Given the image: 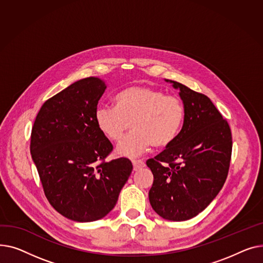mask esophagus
<instances>
[{"mask_svg": "<svg viewBox=\"0 0 263 263\" xmlns=\"http://www.w3.org/2000/svg\"><path fill=\"white\" fill-rule=\"evenodd\" d=\"M133 165H134L135 171H138V170L144 167L145 163L142 160H133Z\"/></svg>", "mask_w": 263, "mask_h": 263, "instance_id": "1", "label": "esophagus"}]
</instances>
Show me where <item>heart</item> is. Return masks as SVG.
Masks as SVG:
<instances>
[{
  "mask_svg": "<svg viewBox=\"0 0 263 263\" xmlns=\"http://www.w3.org/2000/svg\"><path fill=\"white\" fill-rule=\"evenodd\" d=\"M184 119L179 99L146 86L126 88L116 97V107L97 108L95 121L101 133L114 142L120 141L129 125L133 132L117 147L119 156L134 158L152 145L165 146L178 136Z\"/></svg>",
  "mask_w": 263,
  "mask_h": 263,
  "instance_id": "obj_1",
  "label": "heart"
}]
</instances>
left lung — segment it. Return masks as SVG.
I'll return each mask as SVG.
<instances>
[{
    "label": "left lung",
    "instance_id": "8db88e82",
    "mask_svg": "<svg viewBox=\"0 0 263 263\" xmlns=\"http://www.w3.org/2000/svg\"><path fill=\"white\" fill-rule=\"evenodd\" d=\"M178 90L184 108L175 140L146 165L154 175L152 208L168 221H187L202 212L226 180L233 148L226 120L210 99L184 85L164 80Z\"/></svg>",
    "mask_w": 263,
    "mask_h": 263
}]
</instances>
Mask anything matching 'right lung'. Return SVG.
Instances as JSON below:
<instances>
[{
    "label": "right lung",
    "mask_w": 263,
    "mask_h": 263,
    "mask_svg": "<svg viewBox=\"0 0 263 263\" xmlns=\"http://www.w3.org/2000/svg\"><path fill=\"white\" fill-rule=\"evenodd\" d=\"M106 83L87 77L46 101L36 117L30 154L53 208L76 222L109 213L126 183L127 158L105 161L112 144L98 128L95 112Z\"/></svg>",
    "instance_id": "1"
}]
</instances>
